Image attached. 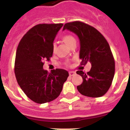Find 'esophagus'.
<instances>
[{
	"mask_svg": "<svg viewBox=\"0 0 130 130\" xmlns=\"http://www.w3.org/2000/svg\"><path fill=\"white\" fill-rule=\"evenodd\" d=\"M76 74L75 72H73V71H70V72H69V75L70 76H73V75H75Z\"/></svg>",
	"mask_w": 130,
	"mask_h": 130,
	"instance_id": "esophagus-1",
	"label": "esophagus"
}]
</instances>
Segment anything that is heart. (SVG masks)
<instances>
[{
    "label": "heart",
    "mask_w": 130,
    "mask_h": 130,
    "mask_svg": "<svg viewBox=\"0 0 130 130\" xmlns=\"http://www.w3.org/2000/svg\"><path fill=\"white\" fill-rule=\"evenodd\" d=\"M62 40L63 42L69 47L71 45H72L73 42H75V38H74V37L72 36V35H70V34H67V35L64 36L62 38ZM55 50H56V46H55V45L54 44L53 45V51L55 52Z\"/></svg>",
    "instance_id": "b5f03b06"
}]
</instances>
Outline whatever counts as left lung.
Returning <instances> with one entry per match:
<instances>
[{"mask_svg": "<svg viewBox=\"0 0 130 130\" xmlns=\"http://www.w3.org/2000/svg\"><path fill=\"white\" fill-rule=\"evenodd\" d=\"M64 30L71 31L79 38L81 65L87 62L91 63V69L87 73L82 70L76 72L83 78L82 83L77 87L78 91L88 97L104 96L111 87L115 75V60L109 45L99 31L80 21L66 23Z\"/></svg>", "mask_w": 130, "mask_h": 130, "instance_id": "left-lung-1", "label": "left lung"}]
</instances>
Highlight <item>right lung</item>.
I'll use <instances>...</instances> for the list:
<instances>
[{
	"label": "right lung",
	"instance_id": "1",
	"mask_svg": "<svg viewBox=\"0 0 130 130\" xmlns=\"http://www.w3.org/2000/svg\"><path fill=\"white\" fill-rule=\"evenodd\" d=\"M63 24H39L24 35L18 45L15 74L19 87L31 100L44 104L56 99L69 73L63 69L48 73L43 62L53 56V42Z\"/></svg>",
	"mask_w": 130,
	"mask_h": 130
}]
</instances>
